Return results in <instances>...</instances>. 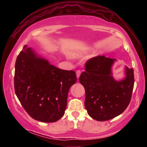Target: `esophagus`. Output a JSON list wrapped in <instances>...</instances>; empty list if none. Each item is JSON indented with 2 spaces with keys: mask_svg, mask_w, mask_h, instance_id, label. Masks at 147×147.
Here are the masks:
<instances>
[{
  "mask_svg": "<svg viewBox=\"0 0 147 147\" xmlns=\"http://www.w3.org/2000/svg\"><path fill=\"white\" fill-rule=\"evenodd\" d=\"M80 74H81V71H80V70H78V71H76V76H77L78 79L80 78Z\"/></svg>",
  "mask_w": 147,
  "mask_h": 147,
  "instance_id": "obj_1",
  "label": "esophagus"
}]
</instances>
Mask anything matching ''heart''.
<instances>
[{
  "label": "heart",
  "mask_w": 147,
  "mask_h": 147,
  "mask_svg": "<svg viewBox=\"0 0 147 147\" xmlns=\"http://www.w3.org/2000/svg\"><path fill=\"white\" fill-rule=\"evenodd\" d=\"M92 50V47H84L83 49L79 50V51H75L72 53V56L74 57H82V55H85L87 53H88L90 51Z\"/></svg>",
  "instance_id": "obj_1"
}]
</instances>
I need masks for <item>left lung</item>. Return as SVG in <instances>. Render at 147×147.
I'll use <instances>...</instances> for the list:
<instances>
[{"mask_svg": "<svg viewBox=\"0 0 147 147\" xmlns=\"http://www.w3.org/2000/svg\"><path fill=\"white\" fill-rule=\"evenodd\" d=\"M116 59L99 55L88 60L79 81L85 88V108L98 121H106L122 114L129 104L134 88V71L124 67L125 78L116 80L112 66Z\"/></svg>", "mask_w": 147, "mask_h": 147, "instance_id": "left-lung-1", "label": "left lung"}]
</instances>
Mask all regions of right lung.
Here are the masks:
<instances>
[{"label": "right lung", "instance_id": "right-lung-1", "mask_svg": "<svg viewBox=\"0 0 147 147\" xmlns=\"http://www.w3.org/2000/svg\"><path fill=\"white\" fill-rule=\"evenodd\" d=\"M77 81L75 71L50 64L25 45L15 63V94L33 119L54 122L64 115L69 88Z\"/></svg>", "mask_w": 147, "mask_h": 147}]
</instances>
